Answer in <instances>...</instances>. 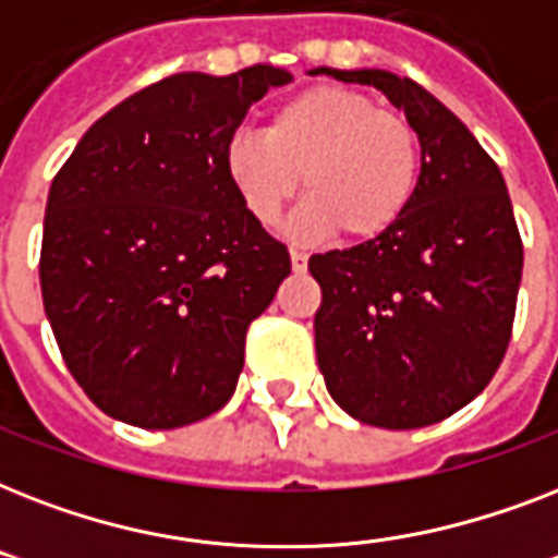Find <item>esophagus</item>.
Instances as JSON below:
<instances>
[{
	"label": "esophagus",
	"instance_id": "obj_1",
	"mask_svg": "<svg viewBox=\"0 0 558 558\" xmlns=\"http://www.w3.org/2000/svg\"><path fill=\"white\" fill-rule=\"evenodd\" d=\"M289 257H292V269H295L298 275H301V271H306V254L304 252L292 248V252H289Z\"/></svg>",
	"mask_w": 558,
	"mask_h": 558
}]
</instances>
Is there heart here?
<instances>
[{
	"label": "heart",
	"mask_w": 558,
	"mask_h": 558,
	"mask_svg": "<svg viewBox=\"0 0 558 558\" xmlns=\"http://www.w3.org/2000/svg\"><path fill=\"white\" fill-rule=\"evenodd\" d=\"M423 144L397 109L367 95L313 86L280 104L263 135L240 133L226 147V177L260 226H278L298 193L304 208L292 234L365 243L405 217L420 187Z\"/></svg>",
	"instance_id": "b5f03b06"
}]
</instances>
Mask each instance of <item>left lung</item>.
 <instances>
[{
    "mask_svg": "<svg viewBox=\"0 0 558 558\" xmlns=\"http://www.w3.org/2000/svg\"><path fill=\"white\" fill-rule=\"evenodd\" d=\"M310 74L376 86L423 144L405 217L376 240L310 257L322 287L318 367L359 423H440L489 385L510 344L524 266L510 193L466 124L411 77L327 65Z\"/></svg>",
    "mask_w": 558,
    "mask_h": 558,
    "instance_id": "left-lung-1",
    "label": "left lung"
}]
</instances>
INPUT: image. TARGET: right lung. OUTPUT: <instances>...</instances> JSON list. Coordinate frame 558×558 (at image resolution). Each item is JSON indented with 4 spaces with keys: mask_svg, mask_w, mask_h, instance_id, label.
Segmentation results:
<instances>
[{
    "mask_svg": "<svg viewBox=\"0 0 558 558\" xmlns=\"http://www.w3.org/2000/svg\"><path fill=\"white\" fill-rule=\"evenodd\" d=\"M289 81L266 63L165 77L98 118L57 170L43 304L104 414L182 428L234 393L245 330L292 263L228 182L226 147L254 100Z\"/></svg>",
    "mask_w": 558,
    "mask_h": 558,
    "instance_id": "obj_1",
    "label": "right lung"
}]
</instances>
